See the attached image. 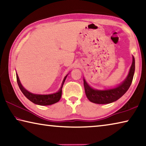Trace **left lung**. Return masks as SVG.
Listing matches in <instances>:
<instances>
[{
    "label": "left lung",
    "mask_w": 146,
    "mask_h": 146,
    "mask_svg": "<svg viewBox=\"0 0 146 146\" xmlns=\"http://www.w3.org/2000/svg\"><path fill=\"white\" fill-rule=\"evenodd\" d=\"M135 58L133 56V62L131 66L129 74L127 78L118 87L111 89L108 90H97L91 88L86 80L84 79V86L85 93L86 97L91 102L99 104H105L115 102L122 97L129 88L131 84L133 75L135 73Z\"/></svg>",
    "instance_id": "left-lung-1"
}]
</instances>
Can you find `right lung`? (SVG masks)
Returning <instances> with one entry per match:
<instances>
[{
    "label": "right lung",
    "mask_w": 146,
    "mask_h": 146,
    "mask_svg": "<svg viewBox=\"0 0 146 146\" xmlns=\"http://www.w3.org/2000/svg\"><path fill=\"white\" fill-rule=\"evenodd\" d=\"M68 75H66L65 77H64L63 82L62 83V86L60 88V90L55 93L51 94V95H36V94H33L29 91H27L26 89L23 88V86L20 82L19 78L18 75L17 74V84H18L20 90H21L22 93H23L24 96L35 104L40 105V106H48V105H51L53 104L56 103L60 100L62 95V86L64 82H65V80L66 77H67Z\"/></svg>",
    "instance_id": "obj_1"
}]
</instances>
